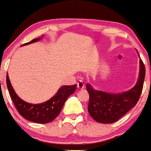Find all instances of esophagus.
Here are the masks:
<instances>
[{
  "mask_svg": "<svg viewBox=\"0 0 151 151\" xmlns=\"http://www.w3.org/2000/svg\"><path fill=\"white\" fill-rule=\"evenodd\" d=\"M85 87V83L83 80H80L78 82V88L83 89Z\"/></svg>",
  "mask_w": 151,
  "mask_h": 151,
  "instance_id": "obj_1",
  "label": "esophagus"
}]
</instances>
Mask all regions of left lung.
<instances>
[{
	"instance_id": "left-lung-1",
	"label": "left lung",
	"mask_w": 151,
	"mask_h": 151,
	"mask_svg": "<svg viewBox=\"0 0 151 151\" xmlns=\"http://www.w3.org/2000/svg\"><path fill=\"white\" fill-rule=\"evenodd\" d=\"M145 68L140 60V73L138 82L133 88L118 94L108 93L96 91L86 84L89 93L88 111L96 121L101 123H112L126 114L138 103L143 91Z\"/></svg>"
}]
</instances>
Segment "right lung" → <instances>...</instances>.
I'll return each instance as SVG.
<instances>
[{"mask_svg": "<svg viewBox=\"0 0 151 151\" xmlns=\"http://www.w3.org/2000/svg\"><path fill=\"white\" fill-rule=\"evenodd\" d=\"M40 40V38L33 39L23 45H28ZM6 84L12 101L19 114L28 121L41 124L50 123L58 116L67 98L75 92L77 87L76 84L63 86L49 101L40 104H31L23 101L17 96L12 87L8 74L6 76Z\"/></svg>", "mask_w": 151, "mask_h": 151, "instance_id": "right-lung-1", "label": "right lung"}]
</instances>
